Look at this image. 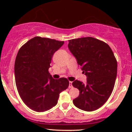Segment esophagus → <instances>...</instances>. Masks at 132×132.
<instances>
[{"label": "esophagus", "mask_w": 132, "mask_h": 132, "mask_svg": "<svg viewBox=\"0 0 132 132\" xmlns=\"http://www.w3.org/2000/svg\"><path fill=\"white\" fill-rule=\"evenodd\" d=\"M73 87V86L72 85V82L69 81V89H72Z\"/></svg>", "instance_id": "1"}]
</instances>
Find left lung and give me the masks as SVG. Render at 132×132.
<instances>
[{"label": "left lung", "mask_w": 132, "mask_h": 132, "mask_svg": "<svg viewBox=\"0 0 132 132\" xmlns=\"http://www.w3.org/2000/svg\"><path fill=\"white\" fill-rule=\"evenodd\" d=\"M68 42L69 50L87 76L85 84L78 80L72 82L79 90L73 104L85 111L98 109L112 92L117 72L116 57L107 43L94 38H80Z\"/></svg>", "instance_id": "8db88e82"}]
</instances>
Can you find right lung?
<instances>
[{"label": "right lung", "mask_w": 132, "mask_h": 132, "mask_svg": "<svg viewBox=\"0 0 132 132\" xmlns=\"http://www.w3.org/2000/svg\"><path fill=\"white\" fill-rule=\"evenodd\" d=\"M64 44L54 39L35 37L21 47L15 62L16 89L23 102L34 111L45 112L57 103L69 82L54 79L48 71L53 56Z\"/></svg>", "instance_id": "1"}]
</instances>
